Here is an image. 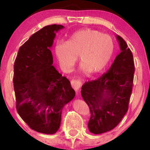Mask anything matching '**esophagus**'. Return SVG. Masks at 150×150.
<instances>
[{
	"label": "esophagus",
	"mask_w": 150,
	"mask_h": 150,
	"mask_svg": "<svg viewBox=\"0 0 150 150\" xmlns=\"http://www.w3.org/2000/svg\"><path fill=\"white\" fill-rule=\"evenodd\" d=\"M71 85L73 89L76 91V92H79L80 91V89H81L82 83L80 80L74 79L71 81Z\"/></svg>",
	"instance_id": "esophagus-1"
}]
</instances>
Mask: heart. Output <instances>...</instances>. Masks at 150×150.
<instances>
[{"mask_svg":"<svg viewBox=\"0 0 150 150\" xmlns=\"http://www.w3.org/2000/svg\"><path fill=\"white\" fill-rule=\"evenodd\" d=\"M54 54L61 68L68 71L75 63L81 61L80 71L87 74L101 71L107 66L114 52V43L109 35L98 30L85 28L77 30L66 42L55 44Z\"/></svg>","mask_w":150,"mask_h":150,"instance_id":"1","label":"heart"}]
</instances>
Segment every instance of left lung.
Wrapping results in <instances>:
<instances>
[{
	"mask_svg": "<svg viewBox=\"0 0 150 150\" xmlns=\"http://www.w3.org/2000/svg\"><path fill=\"white\" fill-rule=\"evenodd\" d=\"M121 52L106 73L82 86L81 96L91 112L88 128L93 134L108 132L117 126L128 109L134 64L126 42L116 35Z\"/></svg>",
	"mask_w": 150,
	"mask_h": 150,
	"instance_id": "left-lung-1",
	"label": "left lung"
}]
</instances>
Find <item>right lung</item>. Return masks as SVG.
<instances>
[{
	"label": "right lung",
	"instance_id": "obj_1",
	"mask_svg": "<svg viewBox=\"0 0 150 150\" xmlns=\"http://www.w3.org/2000/svg\"><path fill=\"white\" fill-rule=\"evenodd\" d=\"M64 26H44L20 46L14 63L16 109L28 126L52 134L61 125L65 104L74 98L70 82L52 65L50 51L56 33Z\"/></svg>",
	"mask_w": 150,
	"mask_h": 150
}]
</instances>
